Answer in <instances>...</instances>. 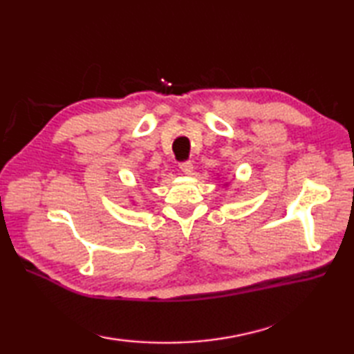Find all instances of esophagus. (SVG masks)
<instances>
[{"label":"esophagus","mask_w":354,"mask_h":354,"mask_svg":"<svg viewBox=\"0 0 354 354\" xmlns=\"http://www.w3.org/2000/svg\"><path fill=\"white\" fill-rule=\"evenodd\" d=\"M179 170H181L183 173H185V175H189V173H192V170H193V164H192V161L179 162Z\"/></svg>","instance_id":"obj_1"}]
</instances>
